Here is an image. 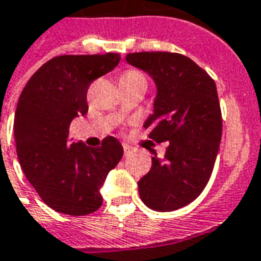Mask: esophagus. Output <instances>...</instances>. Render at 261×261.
Masks as SVG:
<instances>
[{"mask_svg": "<svg viewBox=\"0 0 261 261\" xmlns=\"http://www.w3.org/2000/svg\"><path fill=\"white\" fill-rule=\"evenodd\" d=\"M130 152H132V147H129V145H124V155H125V156H128Z\"/></svg>", "mask_w": 261, "mask_h": 261, "instance_id": "1", "label": "esophagus"}]
</instances>
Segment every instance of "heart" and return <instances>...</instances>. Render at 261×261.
Segmentation results:
<instances>
[{"mask_svg":"<svg viewBox=\"0 0 261 261\" xmlns=\"http://www.w3.org/2000/svg\"><path fill=\"white\" fill-rule=\"evenodd\" d=\"M136 77H143L139 72H135V70H128V72H125L121 79H136Z\"/></svg>","mask_w":261,"mask_h":261,"instance_id":"b5f03b06","label":"heart"}]
</instances>
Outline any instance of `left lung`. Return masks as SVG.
I'll return each instance as SVG.
<instances>
[{
    "label": "left lung",
    "instance_id": "8db88e82",
    "mask_svg": "<svg viewBox=\"0 0 261 261\" xmlns=\"http://www.w3.org/2000/svg\"><path fill=\"white\" fill-rule=\"evenodd\" d=\"M156 86L152 114L145 120L148 137L169 141L166 153L152 152L151 170L137 182L143 203L169 213L192 203L211 177L222 137L217 86L191 58L167 51L126 56Z\"/></svg>",
    "mask_w": 261,
    "mask_h": 261
}]
</instances>
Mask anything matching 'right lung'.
<instances>
[{
  "mask_svg": "<svg viewBox=\"0 0 261 261\" xmlns=\"http://www.w3.org/2000/svg\"><path fill=\"white\" fill-rule=\"evenodd\" d=\"M120 60L117 53L54 57L21 91L15 113L17 158L28 182L57 213L83 217L96 211L100 188L122 158L116 137L103 139L100 147L69 137L70 122L88 112L90 84Z\"/></svg>",
  "mask_w": 261,
  "mask_h": 261,
  "instance_id": "1",
  "label": "right lung"
}]
</instances>
